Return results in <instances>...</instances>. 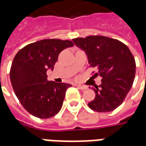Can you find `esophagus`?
Returning a JSON list of instances; mask_svg holds the SVG:
<instances>
[{"label": "esophagus", "mask_w": 146, "mask_h": 146, "mask_svg": "<svg viewBox=\"0 0 146 146\" xmlns=\"http://www.w3.org/2000/svg\"><path fill=\"white\" fill-rule=\"evenodd\" d=\"M76 87H77V88H78L80 90H81V91H85V90H87V89H88V87H86V86L80 85V84L76 85Z\"/></svg>", "instance_id": "esophagus-1"}]
</instances>
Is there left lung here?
Instances as JSON below:
<instances>
[{"label":"left lung","instance_id":"8db88e82","mask_svg":"<svg viewBox=\"0 0 146 146\" xmlns=\"http://www.w3.org/2000/svg\"><path fill=\"white\" fill-rule=\"evenodd\" d=\"M85 51L90 66L96 68L102 84L93 90L95 98L89 108L100 113L116 110L124 101L135 76V58L123 43L104 36H88L73 39ZM94 73V72H93Z\"/></svg>","mask_w":146,"mask_h":146}]
</instances>
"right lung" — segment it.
I'll return each instance as SVG.
<instances>
[{"mask_svg":"<svg viewBox=\"0 0 146 146\" xmlns=\"http://www.w3.org/2000/svg\"><path fill=\"white\" fill-rule=\"evenodd\" d=\"M73 45L69 40L44 39L15 54L10 70L11 85L22 106L33 116L47 119L60 111L71 84L48 81L46 73L53 70L61 51Z\"/></svg>","mask_w":146,"mask_h":146,"instance_id":"1","label":"right lung"}]
</instances>
